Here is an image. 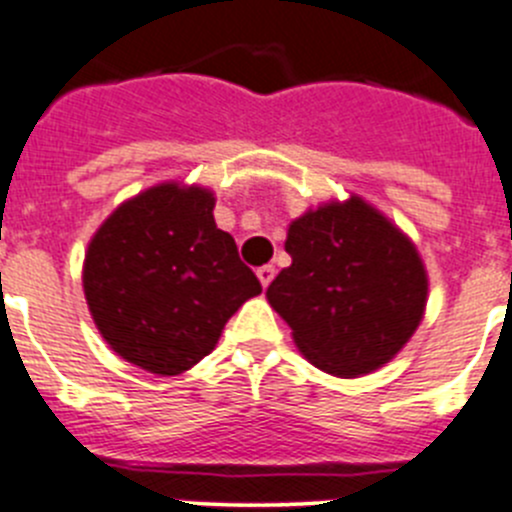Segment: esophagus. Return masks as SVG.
Returning a JSON list of instances; mask_svg holds the SVG:
<instances>
[{"instance_id":"34e87169","label":"esophagus","mask_w":512,"mask_h":512,"mask_svg":"<svg viewBox=\"0 0 512 512\" xmlns=\"http://www.w3.org/2000/svg\"><path fill=\"white\" fill-rule=\"evenodd\" d=\"M257 278H260L262 288H267V285L272 283V278H275V267H272V265L257 267Z\"/></svg>"}]
</instances>
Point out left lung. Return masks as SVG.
<instances>
[{
    "instance_id": "obj_1",
    "label": "left lung",
    "mask_w": 512,
    "mask_h": 512,
    "mask_svg": "<svg viewBox=\"0 0 512 512\" xmlns=\"http://www.w3.org/2000/svg\"><path fill=\"white\" fill-rule=\"evenodd\" d=\"M285 250L293 265L272 280L267 300L318 369L364 376L417 331L427 305L417 247L358 197L295 219Z\"/></svg>"
}]
</instances>
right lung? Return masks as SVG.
Segmentation results:
<instances>
[{
    "label": "right lung",
    "mask_w": 512,
    "mask_h": 512,
    "mask_svg": "<svg viewBox=\"0 0 512 512\" xmlns=\"http://www.w3.org/2000/svg\"><path fill=\"white\" fill-rule=\"evenodd\" d=\"M207 189L161 184L121 204L95 232L83 285L113 351L161 376L199 364L224 323L262 293Z\"/></svg>",
    "instance_id": "right-lung-1"
}]
</instances>
